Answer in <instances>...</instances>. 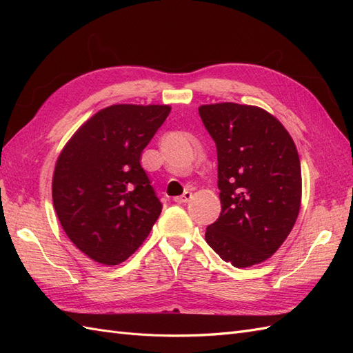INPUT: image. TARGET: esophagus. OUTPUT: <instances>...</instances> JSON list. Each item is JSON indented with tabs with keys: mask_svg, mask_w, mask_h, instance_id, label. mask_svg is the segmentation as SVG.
Masks as SVG:
<instances>
[{
	"mask_svg": "<svg viewBox=\"0 0 353 353\" xmlns=\"http://www.w3.org/2000/svg\"><path fill=\"white\" fill-rule=\"evenodd\" d=\"M191 199H193V193H191V191H185V193H184L183 196L175 197V201H176V203H181V205H183V203H187V201H190Z\"/></svg>",
	"mask_w": 353,
	"mask_h": 353,
	"instance_id": "obj_1",
	"label": "esophagus"
}]
</instances>
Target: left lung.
Returning <instances> with one entry per match:
<instances>
[{
  "instance_id": "1",
  "label": "left lung",
  "mask_w": 353,
  "mask_h": 353,
  "mask_svg": "<svg viewBox=\"0 0 353 353\" xmlns=\"http://www.w3.org/2000/svg\"><path fill=\"white\" fill-rule=\"evenodd\" d=\"M218 152L221 215L206 241L236 268L261 263L293 230L302 201L301 160L283 123L256 105L199 108Z\"/></svg>"
}]
</instances>
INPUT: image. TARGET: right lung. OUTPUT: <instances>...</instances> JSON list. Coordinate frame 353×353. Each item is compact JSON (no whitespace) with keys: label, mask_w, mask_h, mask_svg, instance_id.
Masks as SVG:
<instances>
[{"label":"right lung","mask_w":353,"mask_h":353,"mask_svg":"<svg viewBox=\"0 0 353 353\" xmlns=\"http://www.w3.org/2000/svg\"><path fill=\"white\" fill-rule=\"evenodd\" d=\"M169 105L114 104L85 122L63 148L52 203L66 236L103 265L140 248L162 212L140 160Z\"/></svg>","instance_id":"right-lung-1"}]
</instances>
